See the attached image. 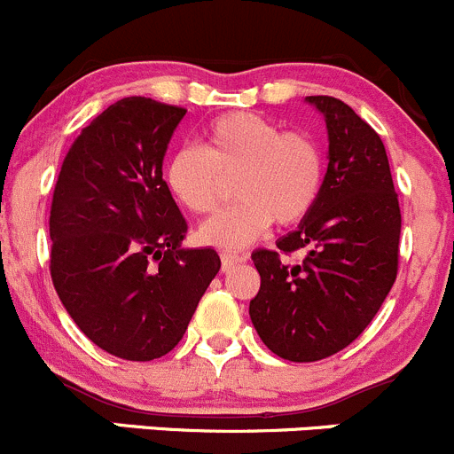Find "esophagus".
I'll return each mask as SVG.
<instances>
[{
	"label": "esophagus",
	"instance_id": "obj_1",
	"mask_svg": "<svg viewBox=\"0 0 454 454\" xmlns=\"http://www.w3.org/2000/svg\"><path fill=\"white\" fill-rule=\"evenodd\" d=\"M248 259L246 254H232V253H222V270L223 272H231L237 263H244Z\"/></svg>",
	"mask_w": 454,
	"mask_h": 454
}]
</instances>
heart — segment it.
I'll use <instances>...</instances> for the list:
<instances>
[{
	"instance_id": "b5f03b06",
	"label": "heart",
	"mask_w": 454,
	"mask_h": 454,
	"mask_svg": "<svg viewBox=\"0 0 454 454\" xmlns=\"http://www.w3.org/2000/svg\"><path fill=\"white\" fill-rule=\"evenodd\" d=\"M231 176L237 201L201 223L200 239L239 250L272 222L290 226L312 210L323 184V153L303 131H281L263 116L231 112L201 129L200 146H180L164 167L173 198L198 215L217 208Z\"/></svg>"
}]
</instances>
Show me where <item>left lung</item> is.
I'll list each match as a JSON object with an SVG mask.
<instances>
[{"instance_id":"left-lung-1","label":"left lung","mask_w":454,"mask_h":454,"mask_svg":"<svg viewBox=\"0 0 454 454\" xmlns=\"http://www.w3.org/2000/svg\"><path fill=\"white\" fill-rule=\"evenodd\" d=\"M325 116L329 164L320 193L299 228L256 250L259 294L250 318L272 354L316 363L345 349L367 329L397 277L402 215L387 151L342 100L308 96ZM306 250L299 266L281 254Z\"/></svg>"}]
</instances>
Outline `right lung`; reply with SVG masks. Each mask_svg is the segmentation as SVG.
<instances>
[{
  "mask_svg": "<svg viewBox=\"0 0 454 454\" xmlns=\"http://www.w3.org/2000/svg\"><path fill=\"white\" fill-rule=\"evenodd\" d=\"M184 114L145 96L109 105L70 146L54 186V290L81 332L122 360L168 354L222 268L213 248H182L186 219L162 180Z\"/></svg>",
  "mask_w": 454,
  "mask_h": 454,
  "instance_id": "right-lung-1",
  "label": "right lung"
}]
</instances>
